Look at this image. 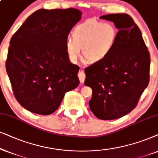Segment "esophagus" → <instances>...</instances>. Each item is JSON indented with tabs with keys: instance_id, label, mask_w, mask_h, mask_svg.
Returning a JSON list of instances; mask_svg holds the SVG:
<instances>
[{
	"instance_id": "1",
	"label": "esophagus",
	"mask_w": 158,
	"mask_h": 158,
	"mask_svg": "<svg viewBox=\"0 0 158 158\" xmlns=\"http://www.w3.org/2000/svg\"><path fill=\"white\" fill-rule=\"evenodd\" d=\"M78 77H79V81H80V82L84 83V81H85V79L86 78V76H85V73H84L83 71H79V73H78Z\"/></svg>"
}]
</instances>
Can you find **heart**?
Listing matches in <instances>:
<instances>
[{
	"label": "heart",
	"instance_id": "1",
	"mask_svg": "<svg viewBox=\"0 0 158 158\" xmlns=\"http://www.w3.org/2000/svg\"><path fill=\"white\" fill-rule=\"evenodd\" d=\"M71 36L72 39L66 41V52L71 61H77L82 49L86 59L96 63L106 59L114 50L118 31L113 23L90 19L77 25Z\"/></svg>",
	"mask_w": 158,
	"mask_h": 158
}]
</instances>
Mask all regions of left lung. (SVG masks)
I'll return each mask as SVG.
<instances>
[{"label": "left lung", "mask_w": 158, "mask_h": 158, "mask_svg": "<svg viewBox=\"0 0 158 158\" xmlns=\"http://www.w3.org/2000/svg\"><path fill=\"white\" fill-rule=\"evenodd\" d=\"M118 29L114 50L106 59L85 69V85L91 87L90 110L98 118L113 120L128 114L150 81V56L137 25L127 14L100 16Z\"/></svg>", "instance_id": "obj_1"}]
</instances>
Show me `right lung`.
Instances as JSON below:
<instances>
[{
  "label": "right lung",
  "mask_w": 158,
  "mask_h": 158,
  "mask_svg": "<svg viewBox=\"0 0 158 158\" xmlns=\"http://www.w3.org/2000/svg\"><path fill=\"white\" fill-rule=\"evenodd\" d=\"M81 14L73 8L39 9L12 36L6 69L16 100L27 110L51 114L79 85V67L69 60L66 41Z\"/></svg>",
  "instance_id": "right-lung-1"
}]
</instances>
